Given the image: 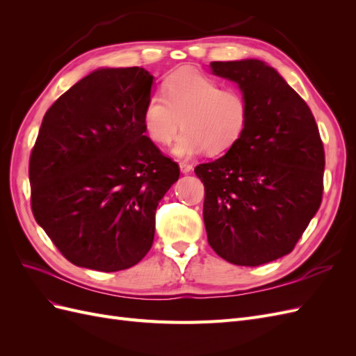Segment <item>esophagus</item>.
Returning a JSON list of instances; mask_svg holds the SVG:
<instances>
[{
    "label": "esophagus",
    "instance_id": "obj_1",
    "mask_svg": "<svg viewBox=\"0 0 356 356\" xmlns=\"http://www.w3.org/2000/svg\"><path fill=\"white\" fill-rule=\"evenodd\" d=\"M179 169H181L182 174H190V172L193 170V166L190 163H187V161H181Z\"/></svg>",
    "mask_w": 356,
    "mask_h": 356
}]
</instances>
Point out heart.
<instances>
[{"label": "heart", "instance_id": "heart-1", "mask_svg": "<svg viewBox=\"0 0 356 356\" xmlns=\"http://www.w3.org/2000/svg\"><path fill=\"white\" fill-rule=\"evenodd\" d=\"M160 93L147 98L143 111L145 132L160 145L179 136L174 153L190 157L207 149L222 154L242 138L250 105L242 92L222 86L195 70L177 71L163 81Z\"/></svg>", "mask_w": 356, "mask_h": 356}]
</instances>
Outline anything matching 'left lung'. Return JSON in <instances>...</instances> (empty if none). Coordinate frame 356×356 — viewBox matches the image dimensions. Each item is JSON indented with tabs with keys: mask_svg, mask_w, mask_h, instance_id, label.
I'll list each match as a JSON object with an SVG mask.
<instances>
[{
	"mask_svg": "<svg viewBox=\"0 0 356 356\" xmlns=\"http://www.w3.org/2000/svg\"><path fill=\"white\" fill-rule=\"evenodd\" d=\"M250 105L242 138L195 172L204 186L208 242L225 261L261 266L294 250L324 191L325 153L303 98L257 59L211 62Z\"/></svg>",
	"mask_w": 356,
	"mask_h": 356,
	"instance_id": "left-lung-1",
	"label": "left lung"
}]
</instances>
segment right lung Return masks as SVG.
I'll return each mask as SVG.
<instances>
[{
    "mask_svg": "<svg viewBox=\"0 0 356 356\" xmlns=\"http://www.w3.org/2000/svg\"><path fill=\"white\" fill-rule=\"evenodd\" d=\"M152 84L139 67L96 70L42 118L29 157L31 208L75 266L124 270L153 245L157 204L179 166L144 135Z\"/></svg>",
    "mask_w": 356,
    "mask_h": 356,
    "instance_id": "right-lung-1",
    "label": "right lung"
}]
</instances>
